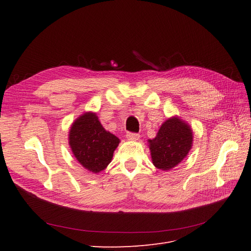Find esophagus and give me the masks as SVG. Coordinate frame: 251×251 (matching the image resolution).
I'll return each instance as SVG.
<instances>
[{"instance_id":"34e87169","label":"esophagus","mask_w":251,"mask_h":251,"mask_svg":"<svg viewBox=\"0 0 251 251\" xmlns=\"http://www.w3.org/2000/svg\"><path fill=\"white\" fill-rule=\"evenodd\" d=\"M139 134H137V133H132V132H127L126 133V138L128 139V140H138L139 139Z\"/></svg>"}]
</instances>
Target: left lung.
I'll return each mask as SVG.
<instances>
[{
	"instance_id": "left-lung-1",
	"label": "left lung",
	"mask_w": 251,
	"mask_h": 251,
	"mask_svg": "<svg viewBox=\"0 0 251 251\" xmlns=\"http://www.w3.org/2000/svg\"><path fill=\"white\" fill-rule=\"evenodd\" d=\"M192 143L191 127L177 117L168 119L159 128L156 138L150 140L154 165L162 171L173 169L186 157Z\"/></svg>"
}]
</instances>
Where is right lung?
I'll return each mask as SVG.
<instances>
[{
    "mask_svg": "<svg viewBox=\"0 0 251 251\" xmlns=\"http://www.w3.org/2000/svg\"><path fill=\"white\" fill-rule=\"evenodd\" d=\"M119 139L107 132L96 114L86 113L74 121L69 135V144L75 158L90 172L98 173L107 168Z\"/></svg>",
    "mask_w": 251,
    "mask_h": 251,
    "instance_id": "obj_1",
    "label": "right lung"
}]
</instances>
